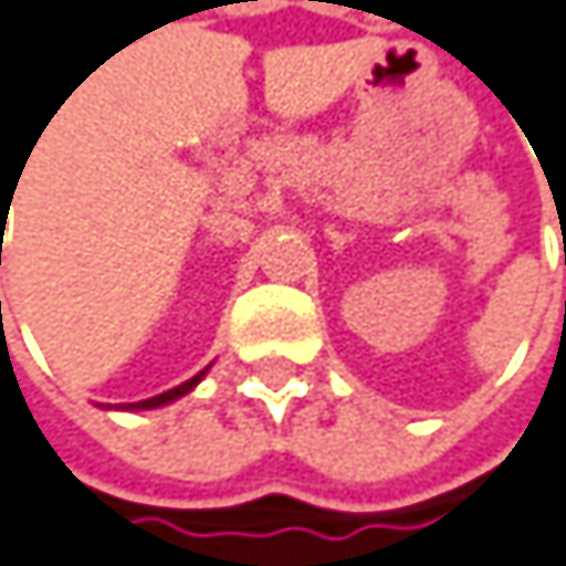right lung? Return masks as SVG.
<instances>
[{
  "label": "right lung",
  "instance_id": "right-lung-1",
  "mask_svg": "<svg viewBox=\"0 0 566 566\" xmlns=\"http://www.w3.org/2000/svg\"><path fill=\"white\" fill-rule=\"evenodd\" d=\"M205 376V373H200ZM200 376H193V379H187V382H180V386H174V389H167V392H160V396H154V399H144V402H130L127 409H154V406H164V402H174V399H180L184 392H190L197 382H200Z\"/></svg>",
  "mask_w": 566,
  "mask_h": 566
}]
</instances>
